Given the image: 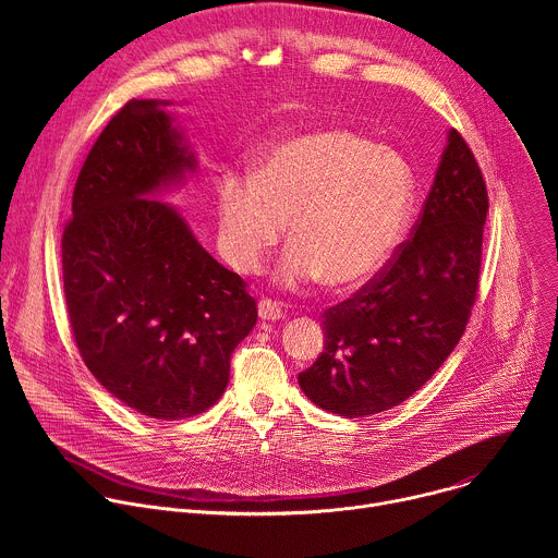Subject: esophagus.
<instances>
[{
	"label": "esophagus",
	"mask_w": 558,
	"mask_h": 558,
	"mask_svg": "<svg viewBox=\"0 0 558 558\" xmlns=\"http://www.w3.org/2000/svg\"><path fill=\"white\" fill-rule=\"evenodd\" d=\"M258 315H260V320H267V323H276V320H280V317H284L280 304L265 300V298L258 302Z\"/></svg>",
	"instance_id": "34e87169"
}]
</instances>
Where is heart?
Returning a JSON list of instances; mask_svg holds the SVG:
<instances>
[{
  "label": "heart",
  "instance_id": "obj_1",
  "mask_svg": "<svg viewBox=\"0 0 558 558\" xmlns=\"http://www.w3.org/2000/svg\"><path fill=\"white\" fill-rule=\"evenodd\" d=\"M413 172L386 145L344 128L274 143L256 174L218 183V245L241 274H256L289 222L291 250L276 282L320 280L338 291L375 278L400 247L413 211Z\"/></svg>",
  "mask_w": 558,
  "mask_h": 558
}]
</instances>
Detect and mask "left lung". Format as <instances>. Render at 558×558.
I'll return each mask as SVG.
<instances>
[{"instance_id": "8db88e82", "label": "left lung", "mask_w": 558, "mask_h": 558, "mask_svg": "<svg viewBox=\"0 0 558 558\" xmlns=\"http://www.w3.org/2000/svg\"><path fill=\"white\" fill-rule=\"evenodd\" d=\"M488 192L457 130L413 238L353 298L325 313V351L298 375L340 417L388 411L420 390L461 340L476 298Z\"/></svg>"}]
</instances>
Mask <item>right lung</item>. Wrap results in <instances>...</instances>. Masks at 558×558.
I'll use <instances>...</instances> for the list:
<instances>
[{"instance_id": "1", "label": "right lung", "mask_w": 558, "mask_h": 558, "mask_svg": "<svg viewBox=\"0 0 558 558\" xmlns=\"http://www.w3.org/2000/svg\"><path fill=\"white\" fill-rule=\"evenodd\" d=\"M132 99L78 172L63 229V291L72 333L97 381L151 420L214 407L229 357L258 320L243 278L158 201L196 172V154L168 110Z\"/></svg>"}]
</instances>
